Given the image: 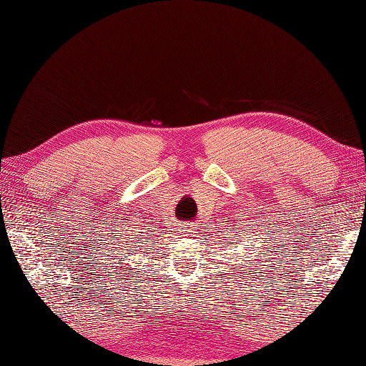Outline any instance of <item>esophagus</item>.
I'll return each mask as SVG.
<instances>
[{
    "mask_svg": "<svg viewBox=\"0 0 366 366\" xmlns=\"http://www.w3.org/2000/svg\"><path fill=\"white\" fill-rule=\"evenodd\" d=\"M181 234H184V236H192V234H193V229H192V228H190V229L185 228V229H182Z\"/></svg>",
    "mask_w": 366,
    "mask_h": 366,
    "instance_id": "34e87169",
    "label": "esophagus"
}]
</instances>
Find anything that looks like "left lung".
<instances>
[{"mask_svg":"<svg viewBox=\"0 0 366 366\" xmlns=\"http://www.w3.org/2000/svg\"><path fill=\"white\" fill-rule=\"evenodd\" d=\"M240 217H242V220H247L244 215H240ZM228 219H229V220H227V222H229V223H227V229H228L229 232H234V234H232L234 237H232V239H237V236H239V234H242V232H239V234H236V231L239 229V220H237V219H234V217H228ZM231 222L233 223L232 225L230 224ZM245 223H247V222H245ZM253 224H254V223H253ZM247 227H250V224H247ZM242 229H244V228H242ZM228 236H231V234H228ZM228 242H229V244H232L231 240H228ZM248 248H250V247H247L245 250H248ZM258 248H259V247H258ZM248 269H250V272H253V269H252V267H248Z\"/></svg>","mask_w":366,"mask_h":366,"instance_id":"1","label":"left lung"}]
</instances>
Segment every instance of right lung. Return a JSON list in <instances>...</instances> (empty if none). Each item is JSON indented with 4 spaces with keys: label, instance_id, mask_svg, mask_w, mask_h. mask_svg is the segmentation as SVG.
<instances>
[{
    "label": "right lung",
    "instance_id": "1",
    "mask_svg": "<svg viewBox=\"0 0 366 366\" xmlns=\"http://www.w3.org/2000/svg\"><path fill=\"white\" fill-rule=\"evenodd\" d=\"M124 242H126V240H122L121 244H123ZM118 242H119V240H118ZM116 248H118V250H116V254L113 256V258H114L116 261H121V262H116V264H119L121 269L127 267V262H122V261H126V256H121V254H130V253H126V252H132V245H130L129 242H127L126 244L118 245ZM122 251L124 252V254L122 253Z\"/></svg>",
    "mask_w": 366,
    "mask_h": 366
}]
</instances>
